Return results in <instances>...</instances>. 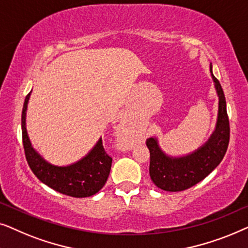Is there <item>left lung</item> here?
Wrapping results in <instances>:
<instances>
[{"instance_id": "obj_1", "label": "left lung", "mask_w": 248, "mask_h": 248, "mask_svg": "<svg viewBox=\"0 0 248 248\" xmlns=\"http://www.w3.org/2000/svg\"><path fill=\"white\" fill-rule=\"evenodd\" d=\"M210 73L219 96L218 120L215 131L203 146L182 157H170L159 148L156 138H148L146 145L151 153L149 175L159 189L179 192L195 186L207 177L224 158L229 144V119L226 108L225 94L220 83Z\"/></svg>"}]
</instances>
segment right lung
<instances>
[{"label":"right lung","instance_id":"right-lung-1","mask_svg":"<svg viewBox=\"0 0 248 248\" xmlns=\"http://www.w3.org/2000/svg\"><path fill=\"white\" fill-rule=\"evenodd\" d=\"M30 93L23 103L21 127L24 154L31 170L46 186L69 197L86 198L99 192L107 182L112 164V158L103 148L102 138L85 157L72 165L55 166L46 162L31 146L26 129V112Z\"/></svg>","mask_w":248,"mask_h":248}]
</instances>
